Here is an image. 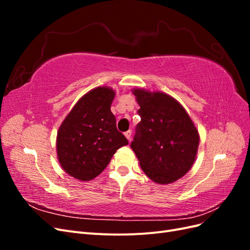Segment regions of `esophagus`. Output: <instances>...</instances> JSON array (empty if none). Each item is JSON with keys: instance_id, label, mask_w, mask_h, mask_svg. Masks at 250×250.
<instances>
[{"instance_id": "34e87169", "label": "esophagus", "mask_w": 250, "mask_h": 250, "mask_svg": "<svg viewBox=\"0 0 250 250\" xmlns=\"http://www.w3.org/2000/svg\"><path fill=\"white\" fill-rule=\"evenodd\" d=\"M131 133H132V131L131 130H128V131H126L124 134H125V137L127 138V140L128 141H130V139H131Z\"/></svg>"}]
</instances>
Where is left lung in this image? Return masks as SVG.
Segmentation results:
<instances>
[{"label": "left lung", "instance_id": "left-lung-1", "mask_svg": "<svg viewBox=\"0 0 250 250\" xmlns=\"http://www.w3.org/2000/svg\"><path fill=\"white\" fill-rule=\"evenodd\" d=\"M141 122L130 147L146 175L157 184L176 181L191 169L199 134L190 116L174 98L163 93L133 90Z\"/></svg>", "mask_w": 250, "mask_h": 250}]
</instances>
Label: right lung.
I'll return each instance as SVG.
<instances>
[{"label":"right lung","instance_id":"add662e5","mask_svg":"<svg viewBox=\"0 0 250 250\" xmlns=\"http://www.w3.org/2000/svg\"><path fill=\"white\" fill-rule=\"evenodd\" d=\"M115 92L97 87L83 96L64 119L57 133V155L71 176L87 181L106 168L112 155L128 144L117 129L110 110Z\"/></svg>","mask_w":250,"mask_h":250}]
</instances>
